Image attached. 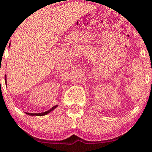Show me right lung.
<instances>
[{
    "instance_id": "add662e5",
    "label": "right lung",
    "mask_w": 152,
    "mask_h": 152,
    "mask_svg": "<svg viewBox=\"0 0 152 152\" xmlns=\"http://www.w3.org/2000/svg\"><path fill=\"white\" fill-rule=\"evenodd\" d=\"M9 45H10V43ZM9 47H10V46H9ZM5 81H6V85H7L6 75V76H5ZM58 105L53 106V107L51 108V109H49V110H48V111H44V112H41V113H35V114H34V113H28V112H25V113H26V114L29 115V116H45V115H46V114H49L50 112H51V111H53V110L55 109L56 108L58 107Z\"/></svg>"
}]
</instances>
